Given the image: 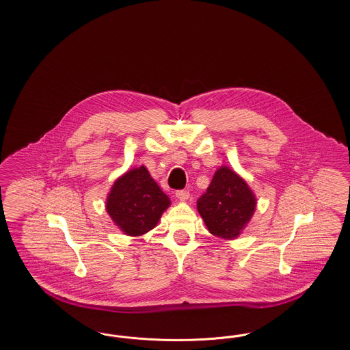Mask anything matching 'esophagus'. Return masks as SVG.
Here are the masks:
<instances>
[{"mask_svg":"<svg viewBox=\"0 0 350 350\" xmlns=\"http://www.w3.org/2000/svg\"><path fill=\"white\" fill-rule=\"evenodd\" d=\"M176 197H177L178 200H189V197H190V193H189L187 190H177V191H176Z\"/></svg>","mask_w":350,"mask_h":350,"instance_id":"34e87169","label":"esophagus"}]
</instances>
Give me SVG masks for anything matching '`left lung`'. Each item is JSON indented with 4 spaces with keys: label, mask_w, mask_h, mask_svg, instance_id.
<instances>
[{
    "label": "left lung",
    "mask_w": 350,
    "mask_h": 350,
    "mask_svg": "<svg viewBox=\"0 0 350 350\" xmlns=\"http://www.w3.org/2000/svg\"><path fill=\"white\" fill-rule=\"evenodd\" d=\"M197 208L210 232L231 240L250 221L256 208V198L241 177L230 167H221L197 200Z\"/></svg>",
    "instance_id": "8db88e82"
}]
</instances>
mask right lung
Segmentation results:
<instances>
[{
    "label": "right lung",
    "mask_w": 350,
    "mask_h": 350,
    "mask_svg": "<svg viewBox=\"0 0 350 350\" xmlns=\"http://www.w3.org/2000/svg\"><path fill=\"white\" fill-rule=\"evenodd\" d=\"M170 204L146 167L129 170L118 178L107 197L106 210L118 227L130 236L152 230Z\"/></svg>",
    "instance_id": "obj_1"
}]
</instances>
